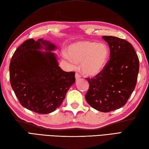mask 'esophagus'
<instances>
[{"label":"esophagus","instance_id":"obj_1","mask_svg":"<svg viewBox=\"0 0 149 149\" xmlns=\"http://www.w3.org/2000/svg\"><path fill=\"white\" fill-rule=\"evenodd\" d=\"M81 77V75L79 74L78 73H76V74H75V79H76V80H79L80 79V78Z\"/></svg>","mask_w":149,"mask_h":149}]
</instances>
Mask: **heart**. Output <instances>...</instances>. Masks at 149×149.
Wrapping results in <instances>:
<instances>
[{
  "label": "heart",
  "instance_id": "heart-1",
  "mask_svg": "<svg viewBox=\"0 0 149 149\" xmlns=\"http://www.w3.org/2000/svg\"><path fill=\"white\" fill-rule=\"evenodd\" d=\"M109 49L106 44L81 41L70 44L63 58L72 66L81 63V71L88 76H95L102 72L109 58Z\"/></svg>",
  "mask_w": 149,
  "mask_h": 149
}]
</instances>
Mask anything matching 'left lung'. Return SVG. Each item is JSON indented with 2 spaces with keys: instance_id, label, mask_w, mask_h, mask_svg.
<instances>
[{
  "instance_id": "left-lung-1",
  "label": "left lung",
  "mask_w": 149,
  "mask_h": 149,
  "mask_svg": "<svg viewBox=\"0 0 149 149\" xmlns=\"http://www.w3.org/2000/svg\"><path fill=\"white\" fill-rule=\"evenodd\" d=\"M102 38L109 45L110 59L100 74L86 78L90 88L85 99L93 108L107 113L127 102L136 84L140 63L127 41L115 36Z\"/></svg>"
}]
</instances>
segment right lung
<instances>
[{"label":"right lung","mask_w":149,"mask_h":149,"mask_svg":"<svg viewBox=\"0 0 149 149\" xmlns=\"http://www.w3.org/2000/svg\"><path fill=\"white\" fill-rule=\"evenodd\" d=\"M56 48L43 38L27 40L15 50L9 65L11 86L19 102L39 114L58 108L75 81L74 72H65L59 66L52 52Z\"/></svg>","instance_id":"obj_1"}]
</instances>
